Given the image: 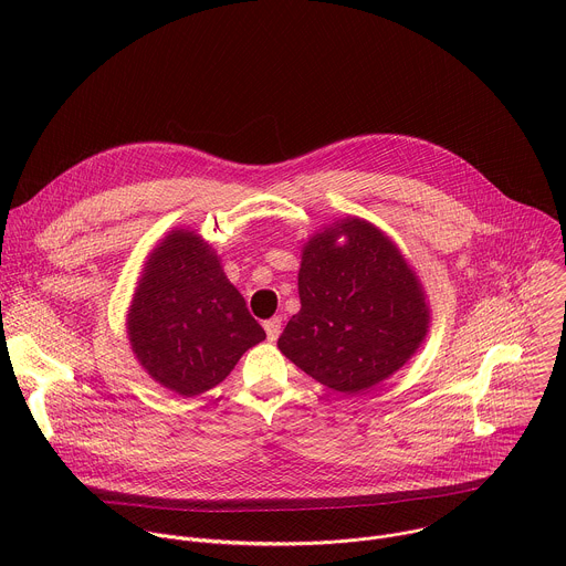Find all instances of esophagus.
<instances>
[{
	"instance_id": "esophagus-1",
	"label": "esophagus",
	"mask_w": 566,
	"mask_h": 566,
	"mask_svg": "<svg viewBox=\"0 0 566 566\" xmlns=\"http://www.w3.org/2000/svg\"><path fill=\"white\" fill-rule=\"evenodd\" d=\"M264 329H266V336H269L271 343L277 340V336H280V332H282V317L275 315V317L266 319V322H264Z\"/></svg>"
}]
</instances>
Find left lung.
I'll return each mask as SVG.
<instances>
[{
  "mask_svg": "<svg viewBox=\"0 0 566 566\" xmlns=\"http://www.w3.org/2000/svg\"><path fill=\"white\" fill-rule=\"evenodd\" d=\"M297 291L302 306L277 347L338 394L356 396L389 378L428 336L430 308L417 273L365 219H340L306 241Z\"/></svg>",
  "mask_w": 566,
  "mask_h": 566,
  "instance_id": "left-lung-1",
  "label": "left lung"
}]
</instances>
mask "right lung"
<instances>
[{
	"mask_svg": "<svg viewBox=\"0 0 566 566\" xmlns=\"http://www.w3.org/2000/svg\"><path fill=\"white\" fill-rule=\"evenodd\" d=\"M127 336L143 369L186 398L219 385L244 352L266 338L214 249L195 230H172L149 253L127 313Z\"/></svg>",
	"mask_w": 566,
	"mask_h": 566,
	"instance_id": "right-lung-1",
	"label": "right lung"
}]
</instances>
